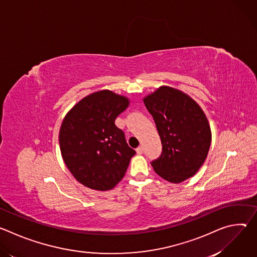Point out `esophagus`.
<instances>
[{
  "mask_svg": "<svg viewBox=\"0 0 257 257\" xmlns=\"http://www.w3.org/2000/svg\"><path fill=\"white\" fill-rule=\"evenodd\" d=\"M136 153H137L138 155H141V154L143 153V146H142V145L138 146V148L136 149Z\"/></svg>",
  "mask_w": 257,
  "mask_h": 257,
  "instance_id": "1",
  "label": "esophagus"
}]
</instances>
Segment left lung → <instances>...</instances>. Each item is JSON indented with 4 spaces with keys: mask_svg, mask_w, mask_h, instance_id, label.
Wrapping results in <instances>:
<instances>
[{
    "mask_svg": "<svg viewBox=\"0 0 257 257\" xmlns=\"http://www.w3.org/2000/svg\"><path fill=\"white\" fill-rule=\"evenodd\" d=\"M143 101L163 144L161 157L152 162L155 172L171 183L194 176L211 142L210 127L201 107L189 95L170 86H161Z\"/></svg>",
    "mask_w": 257,
    "mask_h": 257,
    "instance_id": "1",
    "label": "left lung"
}]
</instances>
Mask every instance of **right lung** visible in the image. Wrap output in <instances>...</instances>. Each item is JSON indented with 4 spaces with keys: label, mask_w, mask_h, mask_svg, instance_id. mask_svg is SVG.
I'll list each match as a JSON object with an SVG mask.
<instances>
[{
    "label": "right lung",
    "mask_w": 257,
    "mask_h": 257,
    "mask_svg": "<svg viewBox=\"0 0 257 257\" xmlns=\"http://www.w3.org/2000/svg\"><path fill=\"white\" fill-rule=\"evenodd\" d=\"M128 105L127 97L104 89L83 97L65 116L59 134L61 154L82 185L111 190L125 176L135 151L115 120Z\"/></svg>",
    "instance_id": "right-lung-1"
}]
</instances>
